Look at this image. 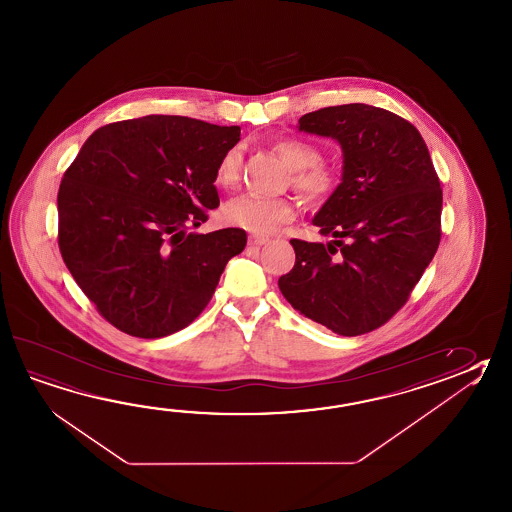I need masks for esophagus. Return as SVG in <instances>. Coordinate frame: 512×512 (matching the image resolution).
<instances>
[{
    "label": "esophagus",
    "mask_w": 512,
    "mask_h": 512,
    "mask_svg": "<svg viewBox=\"0 0 512 512\" xmlns=\"http://www.w3.org/2000/svg\"><path fill=\"white\" fill-rule=\"evenodd\" d=\"M268 240H270L268 237H261V235H250L248 242H250L251 246H262V244H266Z\"/></svg>",
    "instance_id": "34e87169"
}]
</instances>
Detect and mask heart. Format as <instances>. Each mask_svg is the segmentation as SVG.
<instances>
[{
	"label": "heart",
	"instance_id": "obj_1",
	"mask_svg": "<svg viewBox=\"0 0 512 512\" xmlns=\"http://www.w3.org/2000/svg\"><path fill=\"white\" fill-rule=\"evenodd\" d=\"M277 153L282 160L292 167L293 186L303 195L304 199L319 202L328 199L334 193L339 178L332 167L319 164L321 151L317 147L301 140V138H282L275 144ZM242 153L240 147H230L220 157L215 180L220 188L231 189L237 186L240 177ZM224 220L251 233H272L284 222L295 217V206L288 199H266L259 195H240L230 200L222 208Z\"/></svg>",
	"mask_w": 512,
	"mask_h": 512
}]
</instances>
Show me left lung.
Returning a JSON list of instances; mask_svg holds the SVG:
<instances>
[{
    "mask_svg": "<svg viewBox=\"0 0 512 512\" xmlns=\"http://www.w3.org/2000/svg\"><path fill=\"white\" fill-rule=\"evenodd\" d=\"M299 131L343 151L341 184L313 217L330 242L293 239L295 264L279 288L334 334L372 332L407 303L441 239L443 193L418 129L366 104L324 107Z\"/></svg>",
    "mask_w": 512,
    "mask_h": 512,
    "instance_id": "left-lung-1",
    "label": "left lung"
}]
</instances>
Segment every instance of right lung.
Instances as JSON below:
<instances>
[{
  "instance_id": "1",
  "label": "right lung",
  "mask_w": 512,
  "mask_h": 512,
  "mask_svg": "<svg viewBox=\"0 0 512 512\" xmlns=\"http://www.w3.org/2000/svg\"><path fill=\"white\" fill-rule=\"evenodd\" d=\"M240 127L149 115L96 129L58 191V244L76 284L118 330L157 339L193 323L239 228L186 233L219 206L215 169Z\"/></svg>"
}]
</instances>
